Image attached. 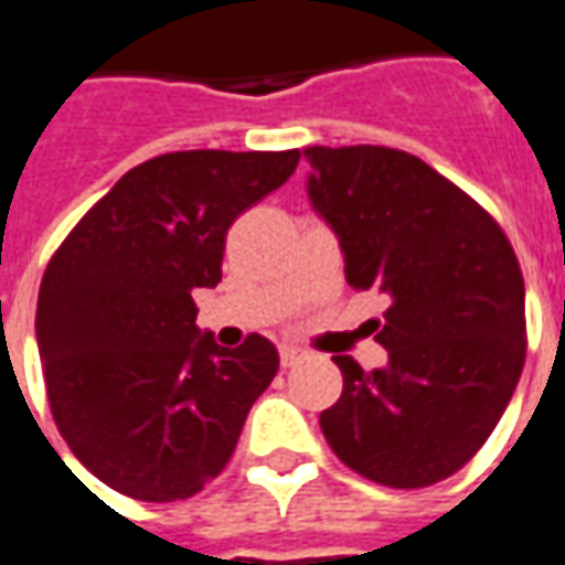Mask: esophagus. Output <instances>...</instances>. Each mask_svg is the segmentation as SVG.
Instances as JSON below:
<instances>
[{
  "instance_id": "obj_1",
  "label": "esophagus",
  "mask_w": 565,
  "mask_h": 565,
  "mask_svg": "<svg viewBox=\"0 0 565 565\" xmlns=\"http://www.w3.org/2000/svg\"><path fill=\"white\" fill-rule=\"evenodd\" d=\"M307 353L301 348H291V344H282L279 348V363H282V369H291V365H298L301 360H305Z\"/></svg>"
}]
</instances>
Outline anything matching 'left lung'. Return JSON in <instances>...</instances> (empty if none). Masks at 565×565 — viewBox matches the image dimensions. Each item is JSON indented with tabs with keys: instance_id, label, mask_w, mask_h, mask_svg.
<instances>
[{
	"instance_id": "1",
	"label": "left lung",
	"mask_w": 565,
	"mask_h": 565,
	"mask_svg": "<svg viewBox=\"0 0 565 565\" xmlns=\"http://www.w3.org/2000/svg\"><path fill=\"white\" fill-rule=\"evenodd\" d=\"M307 196L353 289L387 298V365L332 356L344 391L320 415L365 480L422 489L461 470L511 403L526 360V289L495 217L412 153L307 147Z\"/></svg>"
}]
</instances>
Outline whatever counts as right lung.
<instances>
[{
    "label": "right lung",
    "mask_w": 565,
    "mask_h": 565,
    "mask_svg": "<svg viewBox=\"0 0 565 565\" xmlns=\"http://www.w3.org/2000/svg\"><path fill=\"white\" fill-rule=\"evenodd\" d=\"M298 159H147L49 260L36 307L45 391L61 437L100 483L138 501H178L231 461L279 353L260 334L217 348L196 326L193 291L221 282L231 224L286 184Z\"/></svg>",
    "instance_id": "obj_1"
}]
</instances>
